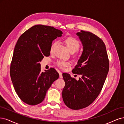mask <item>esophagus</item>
Returning <instances> with one entry per match:
<instances>
[{
    "instance_id": "esophagus-1",
    "label": "esophagus",
    "mask_w": 124,
    "mask_h": 124,
    "mask_svg": "<svg viewBox=\"0 0 124 124\" xmlns=\"http://www.w3.org/2000/svg\"><path fill=\"white\" fill-rule=\"evenodd\" d=\"M59 77H60V78H62L63 77H62V72H61V71H59Z\"/></svg>"
}]
</instances>
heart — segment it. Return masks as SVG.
Returning <instances> with one entry per match:
<instances>
[{"mask_svg": "<svg viewBox=\"0 0 124 124\" xmlns=\"http://www.w3.org/2000/svg\"><path fill=\"white\" fill-rule=\"evenodd\" d=\"M64 42L65 44L67 46V48L69 49L70 51V53H75L76 51H78L80 47V43L78 39H77L74 37H70L66 38L64 39ZM57 44L58 42L57 41H54L51 44L50 49V51L51 53H53L54 51L55 48L56 47ZM58 64L60 67L63 68L64 67L67 66L69 65V63L60 61L58 62Z\"/></svg>", "mask_w": 124, "mask_h": 124, "instance_id": "heart-1", "label": "heart"}]
</instances>
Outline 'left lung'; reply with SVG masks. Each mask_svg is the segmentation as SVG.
<instances>
[{"instance_id": "1", "label": "left lung", "mask_w": 124, "mask_h": 124, "mask_svg": "<svg viewBox=\"0 0 124 124\" xmlns=\"http://www.w3.org/2000/svg\"><path fill=\"white\" fill-rule=\"evenodd\" d=\"M77 35L83 51L72 73L82 76L77 81L69 74H62L65 83L62 93L63 101L73 110L85 108L96 99L109 70L108 56L102 39L89 31L81 30Z\"/></svg>"}]
</instances>
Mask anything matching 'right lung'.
<instances>
[{"label": "right lung", "mask_w": 124, "mask_h": 124, "mask_svg": "<svg viewBox=\"0 0 124 124\" xmlns=\"http://www.w3.org/2000/svg\"><path fill=\"white\" fill-rule=\"evenodd\" d=\"M62 34L53 27L38 25L26 30L18 39L11 63L10 76L16 93L28 105L42 102L48 90L59 77L54 68L41 72L39 62L45 56H49L52 42Z\"/></svg>", "instance_id": "1"}]
</instances>
